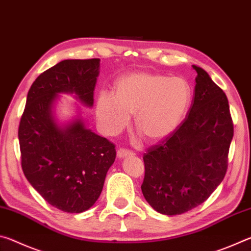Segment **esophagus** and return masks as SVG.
Returning <instances> with one entry per match:
<instances>
[{"label":"esophagus","mask_w":251,"mask_h":251,"mask_svg":"<svg viewBox=\"0 0 251 251\" xmlns=\"http://www.w3.org/2000/svg\"><path fill=\"white\" fill-rule=\"evenodd\" d=\"M133 155H134L133 151L124 150V148H120V150L117 151V157H118V158H120V159L125 158V157H127V156H133Z\"/></svg>","instance_id":"1"}]
</instances>
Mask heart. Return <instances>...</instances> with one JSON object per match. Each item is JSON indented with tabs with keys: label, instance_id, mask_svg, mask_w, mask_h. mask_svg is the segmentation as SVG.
Segmentation results:
<instances>
[{
	"label": "heart",
	"instance_id": "1",
	"mask_svg": "<svg viewBox=\"0 0 251 251\" xmlns=\"http://www.w3.org/2000/svg\"><path fill=\"white\" fill-rule=\"evenodd\" d=\"M192 87L181 77L131 73L116 82L115 96L101 93L96 101L100 129L115 136L129 123L147 141L157 142L176 130L192 101Z\"/></svg>",
	"mask_w": 251,
	"mask_h": 251
}]
</instances>
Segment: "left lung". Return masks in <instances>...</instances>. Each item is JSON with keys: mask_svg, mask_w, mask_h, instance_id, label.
<instances>
[{"mask_svg": "<svg viewBox=\"0 0 251 251\" xmlns=\"http://www.w3.org/2000/svg\"><path fill=\"white\" fill-rule=\"evenodd\" d=\"M193 105L165 141L144 154L142 192L163 215H180L202 203L223 181L233 125L227 96L201 67Z\"/></svg>", "mask_w": 251, "mask_h": 251, "instance_id": "8db88e82", "label": "left lung"}]
</instances>
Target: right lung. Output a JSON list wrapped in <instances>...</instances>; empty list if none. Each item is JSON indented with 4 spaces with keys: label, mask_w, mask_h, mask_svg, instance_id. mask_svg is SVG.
Instances as JSON below:
<instances>
[{
    "label": "right lung",
    "mask_w": 251,
    "mask_h": 251,
    "mask_svg": "<svg viewBox=\"0 0 251 251\" xmlns=\"http://www.w3.org/2000/svg\"><path fill=\"white\" fill-rule=\"evenodd\" d=\"M100 62L65 59L42 73L27 93L19 126L26 179L50 205L72 214L96 202L116 151L114 144L87 128L78 106L66 123L58 122L55 109L61 94L92 107Z\"/></svg>",
    "instance_id": "right-lung-1"
}]
</instances>
